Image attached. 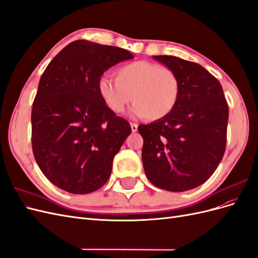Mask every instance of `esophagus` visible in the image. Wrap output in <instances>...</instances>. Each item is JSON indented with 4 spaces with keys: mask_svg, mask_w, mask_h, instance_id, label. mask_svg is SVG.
<instances>
[{
    "mask_svg": "<svg viewBox=\"0 0 258 258\" xmlns=\"http://www.w3.org/2000/svg\"><path fill=\"white\" fill-rule=\"evenodd\" d=\"M130 127H131L132 132H137V131H138V124H137V123L130 122Z\"/></svg>",
    "mask_w": 258,
    "mask_h": 258,
    "instance_id": "esophagus-1",
    "label": "esophagus"
}]
</instances>
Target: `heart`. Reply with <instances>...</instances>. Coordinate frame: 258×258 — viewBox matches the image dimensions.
<instances>
[{
    "label": "heart",
    "instance_id": "heart-1",
    "mask_svg": "<svg viewBox=\"0 0 258 258\" xmlns=\"http://www.w3.org/2000/svg\"><path fill=\"white\" fill-rule=\"evenodd\" d=\"M115 80H99L98 92L103 103L120 114L132 99L136 103L132 113L150 120L161 119L172 112L181 91V83L172 70L144 60L119 67Z\"/></svg>",
    "mask_w": 258,
    "mask_h": 258
}]
</instances>
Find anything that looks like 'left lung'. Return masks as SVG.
Here are the masks:
<instances>
[{
  "label": "left lung",
  "mask_w": 258,
  "mask_h": 258,
  "mask_svg": "<svg viewBox=\"0 0 258 258\" xmlns=\"http://www.w3.org/2000/svg\"><path fill=\"white\" fill-rule=\"evenodd\" d=\"M177 75L178 101L161 119L138 127L143 138L147 178L161 189L186 191L204 184L223 158L228 104L222 85L198 63L173 56H153Z\"/></svg>",
  "instance_id": "obj_1"
}]
</instances>
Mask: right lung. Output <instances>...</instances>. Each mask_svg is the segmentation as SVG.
<instances>
[{
  "mask_svg": "<svg viewBox=\"0 0 258 258\" xmlns=\"http://www.w3.org/2000/svg\"><path fill=\"white\" fill-rule=\"evenodd\" d=\"M132 58L116 46L77 40L45 69L31 113L32 150L44 175L59 188L89 194L110 178L131 127L103 103L98 82L106 70Z\"/></svg>",
  "mask_w": 258,
  "mask_h": 258,
  "instance_id": "1",
  "label": "right lung"
}]
</instances>
